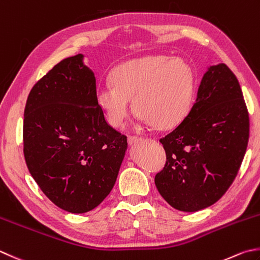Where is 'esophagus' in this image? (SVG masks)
Here are the masks:
<instances>
[{"instance_id":"1","label":"esophagus","mask_w":260,"mask_h":260,"mask_svg":"<svg viewBox=\"0 0 260 260\" xmlns=\"http://www.w3.org/2000/svg\"><path fill=\"white\" fill-rule=\"evenodd\" d=\"M143 140V138H140V137H129L128 138V144L130 145V146H134V145H136V144H138V143H140V141Z\"/></svg>"}]
</instances>
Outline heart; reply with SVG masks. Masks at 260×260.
Here are the masks:
<instances>
[{
    "instance_id": "obj_1",
    "label": "heart",
    "mask_w": 260,
    "mask_h": 260,
    "mask_svg": "<svg viewBox=\"0 0 260 260\" xmlns=\"http://www.w3.org/2000/svg\"><path fill=\"white\" fill-rule=\"evenodd\" d=\"M194 76L180 58L151 55L117 68L113 82H101L96 103L114 128L123 126L135 110L141 128H172L182 121L192 105Z\"/></svg>"
}]
</instances>
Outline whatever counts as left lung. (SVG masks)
<instances>
[{
    "instance_id": "obj_1",
    "label": "left lung",
    "mask_w": 260,
    "mask_h": 260,
    "mask_svg": "<svg viewBox=\"0 0 260 260\" xmlns=\"http://www.w3.org/2000/svg\"><path fill=\"white\" fill-rule=\"evenodd\" d=\"M249 138V115L237 77L218 63L204 73L187 116L159 139L166 164L155 184L181 212L212 206L237 176Z\"/></svg>"
}]
</instances>
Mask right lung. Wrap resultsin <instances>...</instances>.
Segmentation results:
<instances>
[{
	"label": "right lung",
	"instance_id": "1",
	"mask_svg": "<svg viewBox=\"0 0 260 260\" xmlns=\"http://www.w3.org/2000/svg\"><path fill=\"white\" fill-rule=\"evenodd\" d=\"M84 54L68 57L32 87L23 114V154L34 180L57 207L96 208L113 189L128 148L96 103Z\"/></svg>",
	"mask_w": 260,
	"mask_h": 260
}]
</instances>
